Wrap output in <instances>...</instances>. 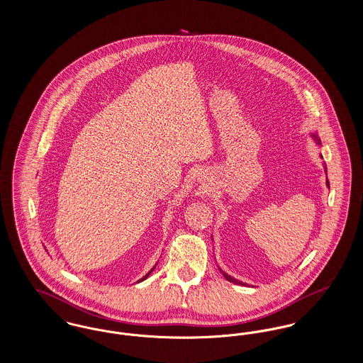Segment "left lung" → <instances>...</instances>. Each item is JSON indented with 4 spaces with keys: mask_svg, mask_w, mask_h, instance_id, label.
Returning <instances> with one entry per match:
<instances>
[{
    "mask_svg": "<svg viewBox=\"0 0 363 363\" xmlns=\"http://www.w3.org/2000/svg\"><path fill=\"white\" fill-rule=\"evenodd\" d=\"M325 172H327V166H325ZM327 185H328L329 186L328 179H327ZM222 274H223V277H225V279L228 280V281H233V283H237V284H243L242 281H238V280H235V279H233V277H228V275H227V274H225V272H222Z\"/></svg>",
    "mask_w": 363,
    "mask_h": 363,
    "instance_id": "8db88e82",
    "label": "left lung"
}]
</instances>
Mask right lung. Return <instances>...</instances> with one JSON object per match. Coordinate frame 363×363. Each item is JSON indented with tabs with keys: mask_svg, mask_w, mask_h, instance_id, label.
Returning a JSON list of instances; mask_svg holds the SVG:
<instances>
[{
	"mask_svg": "<svg viewBox=\"0 0 363 363\" xmlns=\"http://www.w3.org/2000/svg\"><path fill=\"white\" fill-rule=\"evenodd\" d=\"M150 274H151V272H148V274H147V275H145V277H143V279H141V280H144V279H147V277H148V275H150Z\"/></svg>",
	"mask_w": 363,
	"mask_h": 363,
	"instance_id": "1",
	"label": "right lung"
}]
</instances>
